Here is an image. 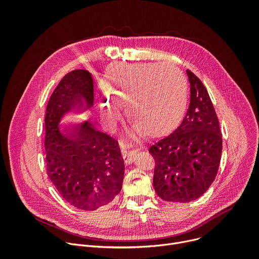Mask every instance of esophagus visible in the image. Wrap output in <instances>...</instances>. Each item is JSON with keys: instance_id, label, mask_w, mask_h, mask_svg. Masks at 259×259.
I'll return each mask as SVG.
<instances>
[{"instance_id": "1", "label": "esophagus", "mask_w": 259, "mask_h": 259, "mask_svg": "<svg viewBox=\"0 0 259 259\" xmlns=\"http://www.w3.org/2000/svg\"><path fill=\"white\" fill-rule=\"evenodd\" d=\"M135 152L134 151H127V150H123L122 151V157L124 159V162L126 165H130L133 161H134V157H135Z\"/></svg>"}]
</instances>
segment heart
I'll return each instance as SVG.
<instances>
[{
  "label": "heart",
  "instance_id": "b5f03b06",
  "mask_svg": "<svg viewBox=\"0 0 259 259\" xmlns=\"http://www.w3.org/2000/svg\"><path fill=\"white\" fill-rule=\"evenodd\" d=\"M106 100L99 102L100 120L112 130L125 106L133 133L158 136L170 132L182 118L187 82L178 67L169 64L122 65L109 72L102 84Z\"/></svg>",
  "mask_w": 259,
  "mask_h": 259
}]
</instances>
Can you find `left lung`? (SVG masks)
Listing matches in <instances>:
<instances>
[{
  "instance_id": "left-lung-1",
  "label": "left lung",
  "mask_w": 259,
  "mask_h": 259,
  "mask_svg": "<svg viewBox=\"0 0 259 259\" xmlns=\"http://www.w3.org/2000/svg\"><path fill=\"white\" fill-rule=\"evenodd\" d=\"M191 101L177 129L151 146L156 167L154 188L167 201L188 203L206 193L214 181L223 151L219 122L207 89L191 70Z\"/></svg>"
}]
</instances>
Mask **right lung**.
<instances>
[{"label": "right lung", "mask_w": 259, "mask_h": 259, "mask_svg": "<svg viewBox=\"0 0 259 259\" xmlns=\"http://www.w3.org/2000/svg\"><path fill=\"white\" fill-rule=\"evenodd\" d=\"M94 86L86 69L68 72L46 107L47 173L59 195L81 210L94 211L112 203L122 190L124 160L118 141L89 121L64 125L71 112L85 113L94 104Z\"/></svg>", "instance_id": "add662e5"}]
</instances>
